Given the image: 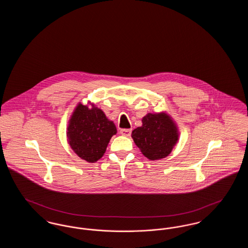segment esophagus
I'll return each instance as SVG.
<instances>
[{"mask_svg":"<svg viewBox=\"0 0 248 248\" xmlns=\"http://www.w3.org/2000/svg\"><path fill=\"white\" fill-rule=\"evenodd\" d=\"M131 132H132V130L131 129H121L120 134H121L122 136H124V137H130Z\"/></svg>","mask_w":248,"mask_h":248,"instance_id":"1","label":"esophagus"}]
</instances>
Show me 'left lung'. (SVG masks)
I'll return each instance as SVG.
<instances>
[{
    "instance_id": "left-lung-1",
    "label": "left lung",
    "mask_w": 248,
    "mask_h": 248,
    "mask_svg": "<svg viewBox=\"0 0 248 248\" xmlns=\"http://www.w3.org/2000/svg\"><path fill=\"white\" fill-rule=\"evenodd\" d=\"M141 121V126L133 130L131 137L142 154L151 161L168 156L179 138L176 122L165 111L149 112Z\"/></svg>"
}]
</instances>
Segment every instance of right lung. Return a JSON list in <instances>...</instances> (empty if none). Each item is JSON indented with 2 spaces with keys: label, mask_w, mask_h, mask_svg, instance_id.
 Segmentation results:
<instances>
[{
  "label": "right lung",
  "mask_w": 248,
  "mask_h": 248,
  "mask_svg": "<svg viewBox=\"0 0 248 248\" xmlns=\"http://www.w3.org/2000/svg\"><path fill=\"white\" fill-rule=\"evenodd\" d=\"M117 133L114 123L90 101L77 104L67 127L71 150L88 163L97 162L106 152L111 137Z\"/></svg>",
  "instance_id": "1"
}]
</instances>
